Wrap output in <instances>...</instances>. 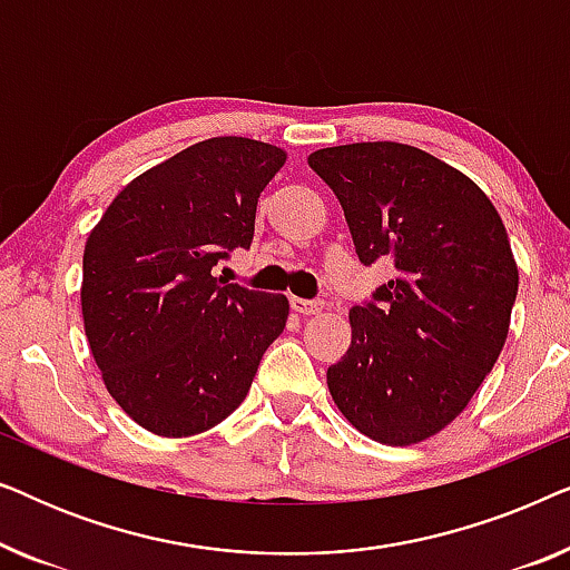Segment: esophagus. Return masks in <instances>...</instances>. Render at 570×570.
Returning a JSON list of instances; mask_svg holds the SVG:
<instances>
[{"label": "esophagus", "instance_id": "1", "mask_svg": "<svg viewBox=\"0 0 570 570\" xmlns=\"http://www.w3.org/2000/svg\"><path fill=\"white\" fill-rule=\"evenodd\" d=\"M291 306L295 314L301 316H316L324 311V301H306V298H291Z\"/></svg>", "mask_w": 570, "mask_h": 570}]
</instances>
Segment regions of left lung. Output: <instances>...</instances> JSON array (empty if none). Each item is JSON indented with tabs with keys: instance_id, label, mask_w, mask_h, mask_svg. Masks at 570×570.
Returning <instances> with one entry per match:
<instances>
[{
	"instance_id": "8db88e82",
	"label": "left lung",
	"mask_w": 570,
	"mask_h": 570,
	"mask_svg": "<svg viewBox=\"0 0 570 570\" xmlns=\"http://www.w3.org/2000/svg\"><path fill=\"white\" fill-rule=\"evenodd\" d=\"M345 209L363 264L396 277L350 311V350L326 371L337 410L386 446L443 431L509 337L519 267L488 194L449 163L402 142L308 155Z\"/></svg>"
}]
</instances>
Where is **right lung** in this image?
<instances>
[{"label":"right lung","mask_w":570,"mask_h":570,"mask_svg":"<svg viewBox=\"0 0 570 570\" xmlns=\"http://www.w3.org/2000/svg\"><path fill=\"white\" fill-rule=\"evenodd\" d=\"M283 147L213 137L116 194L82 254L85 337L116 404L166 439L223 423L285 330V295L223 285L213 267L254 238Z\"/></svg>","instance_id":"obj_1"}]
</instances>
